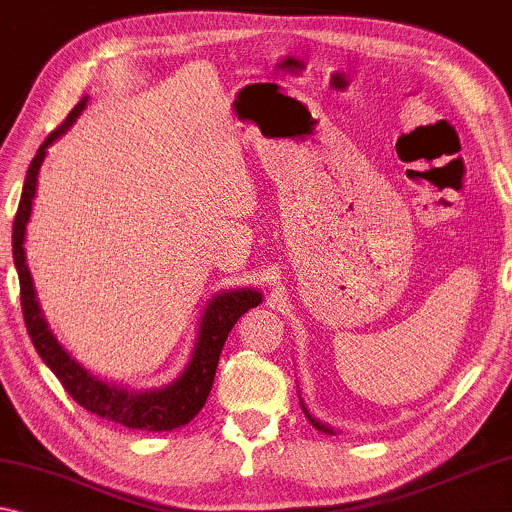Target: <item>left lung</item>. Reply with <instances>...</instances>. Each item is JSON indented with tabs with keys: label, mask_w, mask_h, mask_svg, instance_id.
<instances>
[{
	"label": "left lung",
	"mask_w": 512,
	"mask_h": 512,
	"mask_svg": "<svg viewBox=\"0 0 512 512\" xmlns=\"http://www.w3.org/2000/svg\"><path fill=\"white\" fill-rule=\"evenodd\" d=\"M300 405H303V412H305V415H307V419H310V422H312V426H314V429H319V431H324V433H333V429H331V426L321 424V422H319V419H314V417L310 415V410H307V408H305V403H303V401H300Z\"/></svg>",
	"instance_id": "obj_1"
}]
</instances>
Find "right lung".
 Returning a JSON list of instances; mask_svg holds the SVG:
<instances>
[{
    "mask_svg": "<svg viewBox=\"0 0 512 512\" xmlns=\"http://www.w3.org/2000/svg\"><path fill=\"white\" fill-rule=\"evenodd\" d=\"M88 95L69 111L65 123L58 130H53L46 137V142L37 149V156L32 158L27 167V177L23 184V195L13 219V263H16L20 279V305H23V319L30 333L32 345L37 349L41 361L53 370L55 377L62 382V387L74 398L81 408H86L93 415L111 422L128 426V429L142 431H172L191 422L205 405L212 382L219 366L221 349L226 345L228 333L233 331L237 319L251 307L261 305L263 296L256 289H230L212 296L200 319L198 340H195L191 361L186 363L184 373L167 387L151 391H132L118 384L104 382L93 373H88L65 347L55 338L48 321L41 312L37 293H34L32 275L25 263V230L32 214V200L37 193V177L41 165H44L46 149L55 139H60L76 123L81 111L86 109Z\"/></svg>",
    "mask_w": 512,
    "mask_h": 512,
    "instance_id": "right-lung-1",
    "label": "right lung"
}]
</instances>
